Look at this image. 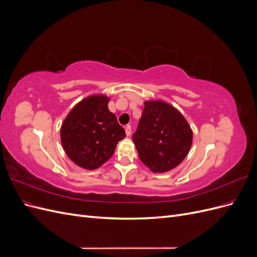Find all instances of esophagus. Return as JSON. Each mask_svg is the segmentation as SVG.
I'll list each match as a JSON object with an SVG mask.
<instances>
[{
	"instance_id": "obj_1",
	"label": "esophagus",
	"mask_w": 257,
	"mask_h": 257,
	"mask_svg": "<svg viewBox=\"0 0 257 257\" xmlns=\"http://www.w3.org/2000/svg\"><path fill=\"white\" fill-rule=\"evenodd\" d=\"M124 130H125L126 136H130L131 135V125H126L125 127H124Z\"/></svg>"
}]
</instances>
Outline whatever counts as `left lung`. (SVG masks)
Listing matches in <instances>:
<instances>
[{
    "label": "left lung",
    "instance_id": "obj_1",
    "mask_svg": "<svg viewBox=\"0 0 257 257\" xmlns=\"http://www.w3.org/2000/svg\"><path fill=\"white\" fill-rule=\"evenodd\" d=\"M133 142L139 159L153 173H166L188 155L193 131L176 107L161 99L145 100Z\"/></svg>",
    "mask_w": 257,
    "mask_h": 257
}]
</instances>
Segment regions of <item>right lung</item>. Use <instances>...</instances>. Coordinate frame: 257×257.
Wrapping results in <instances>:
<instances>
[{"mask_svg":"<svg viewBox=\"0 0 257 257\" xmlns=\"http://www.w3.org/2000/svg\"><path fill=\"white\" fill-rule=\"evenodd\" d=\"M109 97L92 94L77 103L62 122V147L76 165L93 170L109 160L125 132L108 109Z\"/></svg>","mask_w":257,"mask_h":257,"instance_id":"add662e5","label":"right lung"}]
</instances>
